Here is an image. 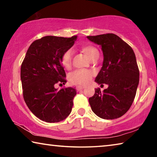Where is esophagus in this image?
<instances>
[{
	"label": "esophagus",
	"mask_w": 157,
	"mask_h": 157,
	"mask_svg": "<svg viewBox=\"0 0 157 157\" xmlns=\"http://www.w3.org/2000/svg\"><path fill=\"white\" fill-rule=\"evenodd\" d=\"M84 88V87L82 86H77L76 89L78 90V91H80V90H82Z\"/></svg>",
	"instance_id": "34e87169"
}]
</instances>
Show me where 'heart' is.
I'll return each instance as SVG.
<instances>
[{"label": "heart", "mask_w": 157, "mask_h": 157, "mask_svg": "<svg viewBox=\"0 0 157 157\" xmlns=\"http://www.w3.org/2000/svg\"><path fill=\"white\" fill-rule=\"evenodd\" d=\"M82 50L90 59L95 56H99V52L98 49L93 46H85L82 48ZM73 54V52L72 50H68L62 55L61 62L64 68H69L71 66ZM93 74L94 73L91 71L78 70L71 74L69 76V80L72 84L86 85L91 82Z\"/></svg>", "instance_id": "1"}]
</instances>
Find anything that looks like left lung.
Here are the masks:
<instances>
[{"instance_id": "left-lung-1", "label": "left lung", "mask_w": 157, "mask_h": 157, "mask_svg": "<svg viewBox=\"0 0 157 157\" xmlns=\"http://www.w3.org/2000/svg\"><path fill=\"white\" fill-rule=\"evenodd\" d=\"M87 39L102 47V66L95 82L108 88L101 92L95 89L89 98L91 109L107 120L120 118L134 102L139 82V70L134 50L126 42L112 33L87 36Z\"/></svg>"}]
</instances>
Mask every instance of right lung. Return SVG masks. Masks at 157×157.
Returning <instances> with one entry per match:
<instances>
[{"mask_svg": "<svg viewBox=\"0 0 157 157\" xmlns=\"http://www.w3.org/2000/svg\"><path fill=\"white\" fill-rule=\"evenodd\" d=\"M71 38L46 36L33 42L21 67L23 98L34 116L47 123H58L71 113L77 94L73 87L57 90L65 84L66 73L61 59L73 46Z\"/></svg>", "mask_w": 157, "mask_h": 157, "instance_id": "1", "label": "right lung"}]
</instances>
